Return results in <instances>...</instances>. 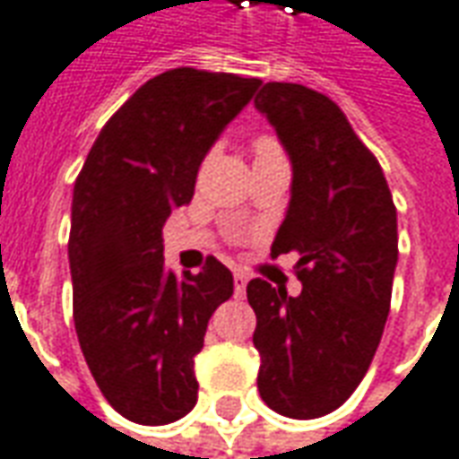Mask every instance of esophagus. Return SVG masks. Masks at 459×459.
<instances>
[{"label":"esophagus","instance_id":"1","mask_svg":"<svg viewBox=\"0 0 459 459\" xmlns=\"http://www.w3.org/2000/svg\"><path fill=\"white\" fill-rule=\"evenodd\" d=\"M245 287H247V272L235 270V295L237 297L245 295Z\"/></svg>","mask_w":459,"mask_h":459}]
</instances>
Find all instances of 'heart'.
<instances>
[{"label":"heart","mask_w":459,"mask_h":459,"mask_svg":"<svg viewBox=\"0 0 459 459\" xmlns=\"http://www.w3.org/2000/svg\"><path fill=\"white\" fill-rule=\"evenodd\" d=\"M262 154H282V147L274 137H257L255 139V157H262Z\"/></svg>","instance_id":"b5f03b06"}]
</instances>
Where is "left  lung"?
Masks as SVG:
<instances>
[{"mask_svg": "<svg viewBox=\"0 0 459 459\" xmlns=\"http://www.w3.org/2000/svg\"><path fill=\"white\" fill-rule=\"evenodd\" d=\"M292 162V199L272 257L297 252V297L267 280L247 284L262 357V400L312 420L362 382L390 315L397 210L377 157L320 91L267 82L255 97Z\"/></svg>", "mask_w": 459, "mask_h": 459, "instance_id": "1", "label": "left lung"}]
</instances>
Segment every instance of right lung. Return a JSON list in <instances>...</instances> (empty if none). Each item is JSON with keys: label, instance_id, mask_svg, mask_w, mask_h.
<instances>
[{"label": "right lung", "instance_id": "add662e5", "mask_svg": "<svg viewBox=\"0 0 459 459\" xmlns=\"http://www.w3.org/2000/svg\"><path fill=\"white\" fill-rule=\"evenodd\" d=\"M260 79L192 66L144 82L109 117L74 182L69 270L74 330L107 403L139 425H167L197 403L195 357L232 272L207 257L177 277L162 227L189 204L214 139Z\"/></svg>", "mask_w": 459, "mask_h": 459}]
</instances>
